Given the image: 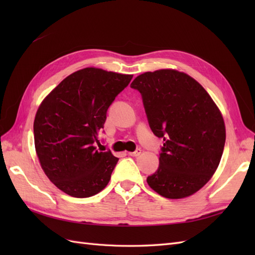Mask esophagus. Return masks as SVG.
<instances>
[{"instance_id":"esophagus-1","label":"esophagus","mask_w":255,"mask_h":255,"mask_svg":"<svg viewBox=\"0 0 255 255\" xmlns=\"http://www.w3.org/2000/svg\"><path fill=\"white\" fill-rule=\"evenodd\" d=\"M140 153H141V150H140V149H136L134 152H128V155L136 157V156H138V155H140Z\"/></svg>"}]
</instances>
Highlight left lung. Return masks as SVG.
<instances>
[{
  "mask_svg": "<svg viewBox=\"0 0 255 255\" xmlns=\"http://www.w3.org/2000/svg\"><path fill=\"white\" fill-rule=\"evenodd\" d=\"M130 87L140 92L153 134L165 141L149 186L168 199L195 194L215 173L225 148L218 107L196 80L169 69L138 75Z\"/></svg>",
  "mask_w": 255,
  "mask_h": 255,
  "instance_id": "8db88e82",
  "label": "left lung"
}]
</instances>
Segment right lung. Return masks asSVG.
<instances>
[{"label":"right lung","mask_w":255,"mask_h":255,"mask_svg":"<svg viewBox=\"0 0 255 255\" xmlns=\"http://www.w3.org/2000/svg\"><path fill=\"white\" fill-rule=\"evenodd\" d=\"M133 75L85 68L61 82L43 100L34 121L37 156L57 188L88 198L106 187L119 158L102 152L98 135L106 113Z\"/></svg>","instance_id":"obj_1"}]
</instances>
